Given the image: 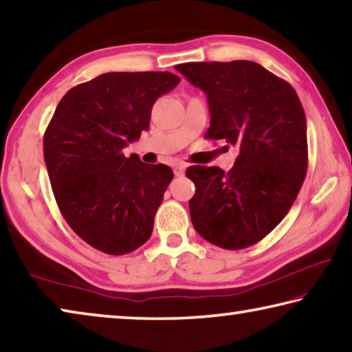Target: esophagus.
I'll use <instances>...</instances> for the list:
<instances>
[{"mask_svg": "<svg viewBox=\"0 0 352 352\" xmlns=\"http://www.w3.org/2000/svg\"><path fill=\"white\" fill-rule=\"evenodd\" d=\"M185 170H186L185 164H175V167H174V174L177 177H182L183 174H185Z\"/></svg>", "mask_w": 352, "mask_h": 352, "instance_id": "esophagus-1", "label": "esophagus"}]
</instances>
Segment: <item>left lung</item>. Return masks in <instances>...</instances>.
I'll return each mask as SVG.
<instances>
[{
    "label": "left lung",
    "instance_id": "obj_1",
    "mask_svg": "<svg viewBox=\"0 0 352 352\" xmlns=\"http://www.w3.org/2000/svg\"><path fill=\"white\" fill-rule=\"evenodd\" d=\"M175 70L205 92L208 139L239 148L228 172L191 166L192 226L217 248L252 246L292 208L307 174V122L294 89L252 60L186 63Z\"/></svg>",
    "mask_w": 352,
    "mask_h": 352
}]
</instances>
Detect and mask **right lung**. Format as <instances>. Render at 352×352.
<instances>
[{
  "label": "right lung",
  "mask_w": 352,
  "mask_h": 352,
  "mask_svg": "<svg viewBox=\"0 0 352 352\" xmlns=\"http://www.w3.org/2000/svg\"><path fill=\"white\" fill-rule=\"evenodd\" d=\"M178 82L170 72H111L72 87L56 108L43 158L60 213L89 246L124 255L152 235L174 172L122 150L147 130L153 103Z\"/></svg>",
  "instance_id": "obj_1"
}]
</instances>
